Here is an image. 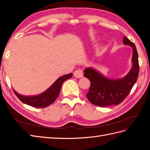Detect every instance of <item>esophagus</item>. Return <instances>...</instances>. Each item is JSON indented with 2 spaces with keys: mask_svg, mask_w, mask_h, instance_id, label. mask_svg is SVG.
<instances>
[{
  "mask_svg": "<svg viewBox=\"0 0 150 150\" xmlns=\"http://www.w3.org/2000/svg\"><path fill=\"white\" fill-rule=\"evenodd\" d=\"M74 76L76 78H81L83 76V72L81 70H76L74 72Z\"/></svg>",
  "mask_w": 150,
  "mask_h": 150,
  "instance_id": "1",
  "label": "esophagus"
}]
</instances>
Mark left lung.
<instances>
[{
  "label": "left lung",
  "mask_w": 150,
  "mask_h": 150,
  "mask_svg": "<svg viewBox=\"0 0 150 150\" xmlns=\"http://www.w3.org/2000/svg\"><path fill=\"white\" fill-rule=\"evenodd\" d=\"M125 45L132 47V67L122 78L110 79L92 67L84 70V76L90 81L89 92L86 94L91 103L100 107L117 105L129 94L139 75L138 54L134 44L125 36L123 40Z\"/></svg>",
  "instance_id": "1"
}]
</instances>
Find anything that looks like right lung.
I'll use <instances>...</instances> for the list:
<instances>
[{
  "label": "right lung",
  "mask_w": 150,
  "mask_h": 150,
  "mask_svg": "<svg viewBox=\"0 0 150 150\" xmlns=\"http://www.w3.org/2000/svg\"><path fill=\"white\" fill-rule=\"evenodd\" d=\"M72 76V73L61 76L46 91L38 96H24L17 93L15 90H13V91L17 97L22 103L34 108H46L53 103V102L56 100L59 95L62 83L65 80L70 79Z\"/></svg>",
  "instance_id": "right-lung-1"
}]
</instances>
